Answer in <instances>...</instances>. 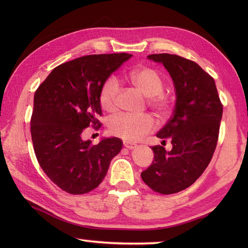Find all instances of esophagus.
<instances>
[{"label": "esophagus", "instance_id": "34e87169", "mask_svg": "<svg viewBox=\"0 0 248 248\" xmlns=\"http://www.w3.org/2000/svg\"><path fill=\"white\" fill-rule=\"evenodd\" d=\"M124 146L128 149H133L136 147V144L131 143V141H128V140H124Z\"/></svg>", "mask_w": 248, "mask_h": 248}]
</instances>
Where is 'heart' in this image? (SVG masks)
Returning <instances> with one entry per match:
<instances>
[{
  "instance_id": "obj_1",
  "label": "heart",
  "mask_w": 248,
  "mask_h": 248,
  "mask_svg": "<svg viewBox=\"0 0 248 248\" xmlns=\"http://www.w3.org/2000/svg\"><path fill=\"white\" fill-rule=\"evenodd\" d=\"M131 82L147 96V103L161 118L170 115L175 105V99L170 93L163 91L164 81L154 68L139 67L129 73ZM119 82L115 77L105 81L99 93V102L102 108L113 112L117 107ZM155 128V120L149 114L121 113L108 120L109 132L128 141H134L150 133Z\"/></svg>"
}]
</instances>
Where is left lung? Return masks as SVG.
<instances>
[{
	"label": "left lung",
	"mask_w": 248,
	"mask_h": 248,
	"mask_svg": "<svg viewBox=\"0 0 248 248\" xmlns=\"http://www.w3.org/2000/svg\"><path fill=\"white\" fill-rule=\"evenodd\" d=\"M147 57L162 62L170 72L177 99L171 118L156 134L164 143L170 140L172 148L152 146L155 160L140 176L152 191L175 194L191 186L211 161L223 104L214 78L195 62L167 53Z\"/></svg>",
	"instance_id": "1"
}]
</instances>
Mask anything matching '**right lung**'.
<instances>
[{
	"mask_svg": "<svg viewBox=\"0 0 248 248\" xmlns=\"http://www.w3.org/2000/svg\"><path fill=\"white\" fill-rule=\"evenodd\" d=\"M132 54H96L55 67L37 88L31 135L40 167L62 191L82 195L102 182L109 163L123 148L117 138L97 145L84 141L86 128L99 129L102 84Z\"/></svg>",
	"mask_w": 248,
	"mask_h": 248,
	"instance_id": "add662e5",
	"label": "right lung"
}]
</instances>
